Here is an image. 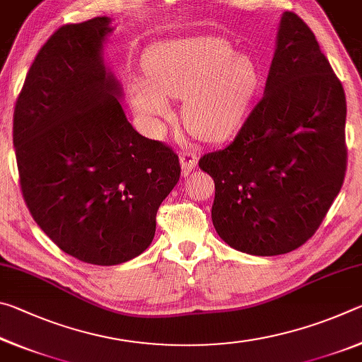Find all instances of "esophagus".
I'll return each instance as SVG.
<instances>
[{"label": "esophagus", "mask_w": 362, "mask_h": 362, "mask_svg": "<svg viewBox=\"0 0 362 362\" xmlns=\"http://www.w3.org/2000/svg\"><path fill=\"white\" fill-rule=\"evenodd\" d=\"M180 164H182L183 175H187L192 173V170L196 168V164H198V156H196V153L192 150L182 151L180 153Z\"/></svg>", "instance_id": "esophagus-1"}]
</instances>
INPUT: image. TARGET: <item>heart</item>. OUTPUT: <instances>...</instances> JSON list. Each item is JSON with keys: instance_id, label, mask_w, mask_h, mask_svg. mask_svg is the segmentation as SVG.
<instances>
[{"instance_id": "1", "label": "heart", "mask_w": 362, "mask_h": 362, "mask_svg": "<svg viewBox=\"0 0 362 362\" xmlns=\"http://www.w3.org/2000/svg\"><path fill=\"white\" fill-rule=\"evenodd\" d=\"M146 73L129 84L134 110L156 122L170 113L166 95L185 100V124L211 142L240 126L259 88L254 59L214 36L163 42L148 54Z\"/></svg>"}]
</instances>
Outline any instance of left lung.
Here are the masks:
<instances>
[{"mask_svg": "<svg viewBox=\"0 0 362 362\" xmlns=\"http://www.w3.org/2000/svg\"><path fill=\"white\" fill-rule=\"evenodd\" d=\"M345 90L315 33L284 12L260 102L228 146L199 159L216 183L218 236L263 257L308 241L345 179Z\"/></svg>", "mask_w": 362, "mask_h": 362, "instance_id": "obj_1", "label": "left lung"}]
</instances>
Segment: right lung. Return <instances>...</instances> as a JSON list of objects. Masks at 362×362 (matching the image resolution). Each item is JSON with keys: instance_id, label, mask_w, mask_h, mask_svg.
<instances>
[{"instance_id": "add662e5", "label": "right lung", "mask_w": 362, "mask_h": 362, "mask_svg": "<svg viewBox=\"0 0 362 362\" xmlns=\"http://www.w3.org/2000/svg\"><path fill=\"white\" fill-rule=\"evenodd\" d=\"M108 17L56 30L36 54L12 124L22 196L40 228L75 259L118 265L150 246L180 179L179 155L134 129L102 45Z\"/></svg>"}]
</instances>
